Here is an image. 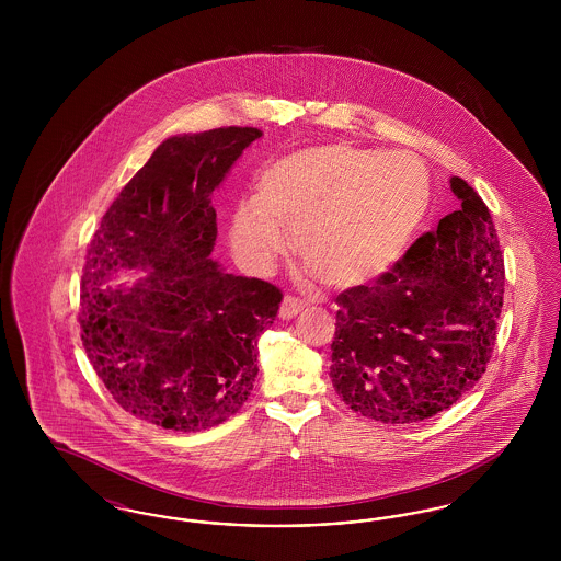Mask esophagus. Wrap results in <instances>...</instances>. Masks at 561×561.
I'll use <instances>...</instances> for the list:
<instances>
[{"instance_id":"34e87169","label":"esophagus","mask_w":561,"mask_h":561,"mask_svg":"<svg viewBox=\"0 0 561 561\" xmlns=\"http://www.w3.org/2000/svg\"><path fill=\"white\" fill-rule=\"evenodd\" d=\"M302 307H305L302 300H298L294 296H286L282 307H279V318L282 320H293L294 316H298L302 311Z\"/></svg>"}]
</instances>
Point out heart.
<instances>
[{
    "instance_id": "1",
    "label": "heart",
    "mask_w": 561,
    "mask_h": 561,
    "mask_svg": "<svg viewBox=\"0 0 561 561\" xmlns=\"http://www.w3.org/2000/svg\"><path fill=\"white\" fill-rule=\"evenodd\" d=\"M428 206V174L410 153L323 145L271 161L254 199L231 216L229 243L250 271L288 248L334 286L376 279L401 259Z\"/></svg>"
}]
</instances>
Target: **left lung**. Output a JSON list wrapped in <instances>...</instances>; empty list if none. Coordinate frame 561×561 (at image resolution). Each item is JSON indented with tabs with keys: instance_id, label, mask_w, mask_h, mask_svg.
Returning a JSON list of instances; mask_svg holds the SVG:
<instances>
[{
	"instance_id": "8db88e82",
	"label": "left lung",
	"mask_w": 561,
	"mask_h": 561,
	"mask_svg": "<svg viewBox=\"0 0 561 561\" xmlns=\"http://www.w3.org/2000/svg\"><path fill=\"white\" fill-rule=\"evenodd\" d=\"M458 210L368 286L336 296L330 378L353 412L410 425L460 400L496 345L505 261L488 206L450 176Z\"/></svg>"
}]
</instances>
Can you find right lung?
Returning a JSON list of instances; mask_svg holds the SVG:
<instances>
[{"label": "right lung", "instance_id": "add662e5", "mask_svg": "<svg viewBox=\"0 0 561 561\" xmlns=\"http://www.w3.org/2000/svg\"><path fill=\"white\" fill-rule=\"evenodd\" d=\"M259 128L172 136L122 188L90 241L81 275L85 355L126 412L170 431L233 416L259 374V336L282 290L222 273L213 191ZM151 266L133 289L102 290L119 267Z\"/></svg>", "mask_w": 561, "mask_h": 561}]
</instances>
